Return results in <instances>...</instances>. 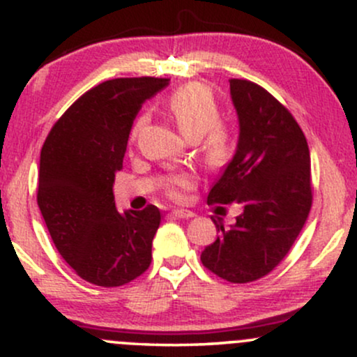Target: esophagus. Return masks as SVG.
I'll return each instance as SVG.
<instances>
[{
	"label": "esophagus",
	"instance_id": "esophagus-1",
	"mask_svg": "<svg viewBox=\"0 0 357 357\" xmlns=\"http://www.w3.org/2000/svg\"><path fill=\"white\" fill-rule=\"evenodd\" d=\"M171 215H173L174 218L188 220V218H192V216H195V213L190 211V210H184V208H181V210H173V211H171Z\"/></svg>",
	"mask_w": 357,
	"mask_h": 357
}]
</instances>
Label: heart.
<instances>
[{"instance_id":"heart-1","label":"heart","mask_w":357,"mask_h":357,"mask_svg":"<svg viewBox=\"0 0 357 357\" xmlns=\"http://www.w3.org/2000/svg\"><path fill=\"white\" fill-rule=\"evenodd\" d=\"M166 110L176 122L178 129L188 139H203L202 153L211 167H221L231 158V137L227 129L220 126V107L211 90L202 84H188L176 89L166 102ZM147 116L137 117L132 136L136 137L147 124ZM192 179L188 174L174 176L167 184L169 198L181 199L183 191L190 190Z\"/></svg>"}]
</instances>
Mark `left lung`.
<instances>
[{"instance_id": "left-lung-1", "label": "left lung", "mask_w": 357, "mask_h": 357, "mask_svg": "<svg viewBox=\"0 0 357 357\" xmlns=\"http://www.w3.org/2000/svg\"><path fill=\"white\" fill-rule=\"evenodd\" d=\"M238 116L236 151L211 188L208 203H238L243 213L202 253L208 270L231 284L272 272L304 228L310 206V154L296 119L272 93L231 79Z\"/></svg>"}]
</instances>
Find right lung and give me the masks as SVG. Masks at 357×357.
<instances>
[{
  "label": "right lung",
  "mask_w": 357,
  "mask_h": 357,
  "mask_svg": "<svg viewBox=\"0 0 357 357\" xmlns=\"http://www.w3.org/2000/svg\"><path fill=\"white\" fill-rule=\"evenodd\" d=\"M167 84L155 77L102 82L45 139L36 202L60 255L93 285L129 284L151 265L161 213L154 204L119 213L112 186L139 109Z\"/></svg>",
  "instance_id": "obj_1"
}]
</instances>
